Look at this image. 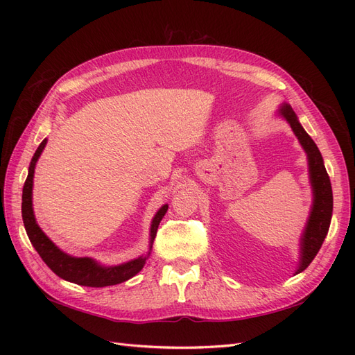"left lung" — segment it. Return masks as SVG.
Instances as JSON below:
<instances>
[{"mask_svg":"<svg viewBox=\"0 0 355 355\" xmlns=\"http://www.w3.org/2000/svg\"><path fill=\"white\" fill-rule=\"evenodd\" d=\"M277 115L284 118L292 127L295 136L308 158V173L311 188H313V206H311L309 218L306 220L305 230L300 235L299 243V265L295 271V275L306 270L308 265L313 262L315 254L321 249L326 235L329 232L331 211H333V194L330 179L324 167L323 157H321L320 149L311 136L300 125L297 115L292 110L288 103H283L277 110Z\"/></svg>","mask_w":355,"mask_h":355,"instance_id":"1","label":"left lung"}]
</instances>
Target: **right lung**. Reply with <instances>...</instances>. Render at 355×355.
<instances>
[{"instance_id": "obj_1", "label": "right lung", "mask_w": 355, "mask_h": 355, "mask_svg": "<svg viewBox=\"0 0 355 355\" xmlns=\"http://www.w3.org/2000/svg\"><path fill=\"white\" fill-rule=\"evenodd\" d=\"M47 145V139H44L37 148V151L31 159L28 178L24 185V194H22V219L29 241L34 245V249L41 256V259L46 262L50 270L59 275L60 278L78 286H87V287H106L120 284L127 280H130L139 271L142 270L146 263V259L151 254L153 243L157 235L158 225L161 219L168 209L167 204L161 206L159 210L155 213L151 222V232H149V250L146 254H142L128 262L105 266L94 261L93 257H75L63 250L53 243L47 235L44 234L35 219L34 209H32V187H34V173H35V164L42 153V149Z\"/></svg>"}]
</instances>
